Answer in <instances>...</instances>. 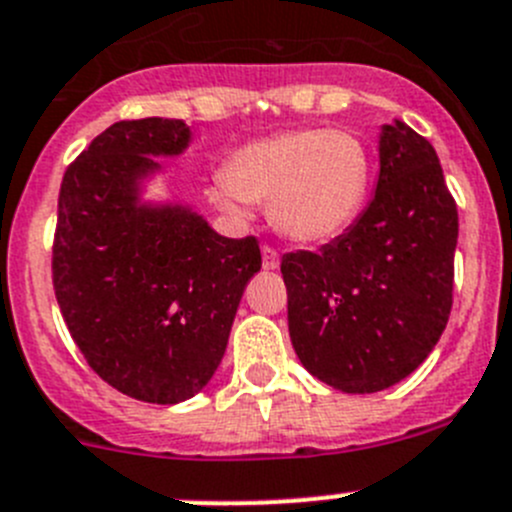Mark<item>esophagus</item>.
Instances as JSON below:
<instances>
[{"mask_svg": "<svg viewBox=\"0 0 512 512\" xmlns=\"http://www.w3.org/2000/svg\"><path fill=\"white\" fill-rule=\"evenodd\" d=\"M261 259H264V269H279V253L274 251L271 246L261 248Z\"/></svg>", "mask_w": 512, "mask_h": 512, "instance_id": "obj_1", "label": "esophagus"}]
</instances>
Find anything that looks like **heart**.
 Here are the masks:
<instances>
[{
  "label": "heart",
  "mask_w": 512,
  "mask_h": 512,
  "mask_svg": "<svg viewBox=\"0 0 512 512\" xmlns=\"http://www.w3.org/2000/svg\"><path fill=\"white\" fill-rule=\"evenodd\" d=\"M370 187V157L342 129H299L243 144L210 182V200L231 218L269 203L271 223L297 243H325L358 218Z\"/></svg>",
  "instance_id": "b5f03b06"
}]
</instances>
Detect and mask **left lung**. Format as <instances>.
<instances>
[{
  "instance_id": "8db88e82",
  "label": "left lung",
  "mask_w": 512,
  "mask_h": 512,
  "mask_svg": "<svg viewBox=\"0 0 512 512\" xmlns=\"http://www.w3.org/2000/svg\"><path fill=\"white\" fill-rule=\"evenodd\" d=\"M378 154L363 215L320 251L281 259L297 358L342 393L383 391L414 373L452 312L459 218L437 152L393 121Z\"/></svg>"
}]
</instances>
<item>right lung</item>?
<instances>
[{
	"instance_id": "right-lung-1",
	"label": "right lung",
	"mask_w": 512,
	"mask_h": 512,
	"mask_svg": "<svg viewBox=\"0 0 512 512\" xmlns=\"http://www.w3.org/2000/svg\"><path fill=\"white\" fill-rule=\"evenodd\" d=\"M190 144L180 119L116 121L63 175L53 287L83 358L116 391L180 403L223 360L259 241L225 238L187 205L142 203L154 157Z\"/></svg>"
}]
</instances>
